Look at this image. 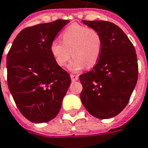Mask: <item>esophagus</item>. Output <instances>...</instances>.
<instances>
[{
	"instance_id": "34e87169",
	"label": "esophagus",
	"mask_w": 148,
	"mask_h": 148,
	"mask_svg": "<svg viewBox=\"0 0 148 148\" xmlns=\"http://www.w3.org/2000/svg\"><path fill=\"white\" fill-rule=\"evenodd\" d=\"M70 78L72 81H76L79 79V75H75V74H70Z\"/></svg>"
}]
</instances>
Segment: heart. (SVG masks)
<instances>
[{"label":"heart","mask_w":148,"mask_h":148,"mask_svg":"<svg viewBox=\"0 0 148 148\" xmlns=\"http://www.w3.org/2000/svg\"><path fill=\"white\" fill-rule=\"evenodd\" d=\"M60 37L62 42L54 40L50 45V52L58 65L65 66L71 55L74 59L69 69L73 72L96 64L102 51V38L96 29L73 24L62 32Z\"/></svg>","instance_id":"obj_1"}]
</instances>
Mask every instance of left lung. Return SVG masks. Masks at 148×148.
<instances>
[{
	"label": "left lung",
	"mask_w": 148,
	"mask_h": 148,
	"mask_svg": "<svg viewBox=\"0 0 148 148\" xmlns=\"http://www.w3.org/2000/svg\"><path fill=\"white\" fill-rule=\"evenodd\" d=\"M102 38V51L91 71L79 75L82 103L95 118L111 119L127 106L138 77L135 48L118 25L104 21H83Z\"/></svg>",
	"instance_id": "obj_1"
}]
</instances>
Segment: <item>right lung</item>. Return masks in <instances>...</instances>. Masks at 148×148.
Wrapping results in <instances>:
<instances>
[{
	"label": "right lung",
	"mask_w": 148,
	"mask_h": 148,
	"mask_svg": "<svg viewBox=\"0 0 148 148\" xmlns=\"http://www.w3.org/2000/svg\"><path fill=\"white\" fill-rule=\"evenodd\" d=\"M69 22L39 24L21 30L6 57L7 84L20 112L37 123L55 119L71 84L70 75L55 62L51 42Z\"/></svg>",
	"instance_id": "right-lung-1"
}]
</instances>
